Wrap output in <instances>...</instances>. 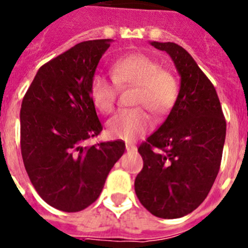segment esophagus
<instances>
[{
  "label": "esophagus",
  "instance_id": "1",
  "mask_svg": "<svg viewBox=\"0 0 248 248\" xmlns=\"http://www.w3.org/2000/svg\"><path fill=\"white\" fill-rule=\"evenodd\" d=\"M125 148H126V151H135V150H137V146L133 145V144H130V143H126Z\"/></svg>",
  "mask_w": 248,
  "mask_h": 248
}]
</instances>
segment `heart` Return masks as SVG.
Here are the masks:
<instances>
[{"label":"heart","instance_id":"1","mask_svg":"<svg viewBox=\"0 0 248 248\" xmlns=\"http://www.w3.org/2000/svg\"><path fill=\"white\" fill-rule=\"evenodd\" d=\"M113 79L119 87H137L133 104L139 108L124 110L107 123V133L113 139H133L145 134L153 126L147 109L156 118L165 117L174 108L179 97V82L170 71L161 69L159 62L144 53H129L111 64ZM118 88L108 77L94 74L91 98L95 108L109 114L117 104ZM144 108H143L142 107Z\"/></svg>","mask_w":248,"mask_h":248}]
</instances>
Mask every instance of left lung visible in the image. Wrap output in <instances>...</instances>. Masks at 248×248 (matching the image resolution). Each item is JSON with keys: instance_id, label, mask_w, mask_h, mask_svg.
<instances>
[{"instance_id": "left-lung-1", "label": "left lung", "mask_w": 248, "mask_h": 248, "mask_svg": "<svg viewBox=\"0 0 248 248\" xmlns=\"http://www.w3.org/2000/svg\"><path fill=\"white\" fill-rule=\"evenodd\" d=\"M150 45L171 57L181 82L166 120L138 149L144 166L135 194L156 217L179 218L198 209L214 185L226 120L216 89L187 50L172 42Z\"/></svg>"}]
</instances>
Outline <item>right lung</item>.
<instances>
[{"label":"right lung","instance_id":"obj_1","mask_svg":"<svg viewBox=\"0 0 248 248\" xmlns=\"http://www.w3.org/2000/svg\"><path fill=\"white\" fill-rule=\"evenodd\" d=\"M111 39L87 41L43 64L21 105V153L26 171L48 205L82 211L99 198L120 159L122 140L84 145L103 126L91 82Z\"/></svg>","mask_w":248,"mask_h":248}]
</instances>
